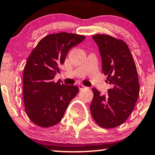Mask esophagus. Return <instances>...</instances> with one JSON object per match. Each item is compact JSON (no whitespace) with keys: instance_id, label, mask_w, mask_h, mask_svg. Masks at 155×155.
Returning <instances> with one entry per match:
<instances>
[{"instance_id":"1","label":"esophagus","mask_w":155,"mask_h":155,"mask_svg":"<svg viewBox=\"0 0 155 155\" xmlns=\"http://www.w3.org/2000/svg\"><path fill=\"white\" fill-rule=\"evenodd\" d=\"M78 87H79L80 90H83V89H85V88H87L86 86H85V85H82V84H80L79 85H78Z\"/></svg>"}]
</instances>
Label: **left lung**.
<instances>
[{
  "mask_svg": "<svg viewBox=\"0 0 155 155\" xmlns=\"http://www.w3.org/2000/svg\"><path fill=\"white\" fill-rule=\"evenodd\" d=\"M93 38L99 48L102 71L107 83L112 85L108 93H94L90 110L96 124L113 128L124 123L135 107L139 95V82L135 61L128 45L109 35L97 34Z\"/></svg>",
  "mask_w": 155,
  "mask_h": 155,
  "instance_id": "obj_1",
  "label": "left lung"
}]
</instances>
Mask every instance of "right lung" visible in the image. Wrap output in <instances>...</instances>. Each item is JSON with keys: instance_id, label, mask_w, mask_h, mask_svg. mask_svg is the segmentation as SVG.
Here are the masks:
<instances>
[{"instance_id": "add662e5", "label": "right lung", "mask_w": 155, "mask_h": 155, "mask_svg": "<svg viewBox=\"0 0 155 155\" xmlns=\"http://www.w3.org/2000/svg\"><path fill=\"white\" fill-rule=\"evenodd\" d=\"M85 38L68 32L48 35L29 56L23 72L24 104L29 119L38 126L48 128L59 123L77 95L78 86L56 83L54 78L69 50Z\"/></svg>"}]
</instances>
